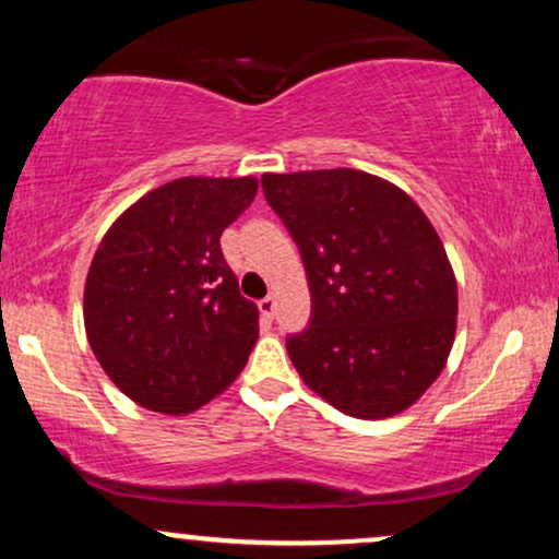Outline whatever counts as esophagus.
<instances>
[{
	"label": "esophagus",
	"mask_w": 559,
	"mask_h": 559,
	"mask_svg": "<svg viewBox=\"0 0 559 559\" xmlns=\"http://www.w3.org/2000/svg\"><path fill=\"white\" fill-rule=\"evenodd\" d=\"M260 312H262V316H265V318H273L275 316V297H273V294H267V297L265 299H260Z\"/></svg>",
	"instance_id": "1"
}]
</instances>
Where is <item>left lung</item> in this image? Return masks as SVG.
<instances>
[{"label": "left lung", "instance_id": "1", "mask_svg": "<svg viewBox=\"0 0 559 559\" xmlns=\"http://www.w3.org/2000/svg\"><path fill=\"white\" fill-rule=\"evenodd\" d=\"M262 189L310 286V325L286 338L301 381L352 418L400 415L444 370L457 331V278L431 221L355 168L265 173Z\"/></svg>", "mask_w": 559, "mask_h": 559}]
</instances>
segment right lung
<instances>
[{
	"mask_svg": "<svg viewBox=\"0 0 559 559\" xmlns=\"http://www.w3.org/2000/svg\"><path fill=\"white\" fill-rule=\"evenodd\" d=\"M258 178L186 176L157 186L112 223L83 286L94 357L128 400L189 415L223 394L260 336L221 236Z\"/></svg>",
	"mask_w": 559,
	"mask_h": 559,
	"instance_id": "obj_1",
	"label": "right lung"
}]
</instances>
